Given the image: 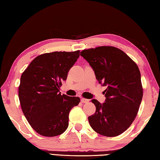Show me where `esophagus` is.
I'll return each mask as SVG.
<instances>
[{
	"mask_svg": "<svg viewBox=\"0 0 160 160\" xmlns=\"http://www.w3.org/2000/svg\"><path fill=\"white\" fill-rule=\"evenodd\" d=\"M81 102H82V103H88L89 102V99L82 98V99H81Z\"/></svg>",
	"mask_w": 160,
	"mask_h": 160,
	"instance_id": "34e87169",
	"label": "esophagus"
}]
</instances>
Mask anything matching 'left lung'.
<instances>
[{"mask_svg": "<svg viewBox=\"0 0 160 160\" xmlns=\"http://www.w3.org/2000/svg\"><path fill=\"white\" fill-rule=\"evenodd\" d=\"M80 56L93 69L99 83L107 87L104 103L91 100L96 112L88 117L90 126L107 137L123 133L134 121L142 101L138 67L123 51L113 47L83 50Z\"/></svg>", "mask_w": 160, "mask_h": 160, "instance_id": "left-lung-1", "label": "left lung"}]
</instances>
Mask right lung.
<instances>
[{"instance_id":"add662e5","label":"right lung","mask_w":160,"mask_h":160,"mask_svg":"<svg viewBox=\"0 0 160 160\" xmlns=\"http://www.w3.org/2000/svg\"><path fill=\"white\" fill-rule=\"evenodd\" d=\"M80 56V51L42 54L22 74L19 99L27 120L43 136L53 137L66 131L69 112L78 106V97L61 95L62 81Z\"/></svg>"}]
</instances>
